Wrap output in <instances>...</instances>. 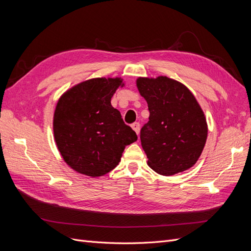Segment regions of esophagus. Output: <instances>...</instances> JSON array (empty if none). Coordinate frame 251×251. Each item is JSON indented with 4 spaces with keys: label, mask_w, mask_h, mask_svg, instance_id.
<instances>
[{
    "label": "esophagus",
    "mask_w": 251,
    "mask_h": 251,
    "mask_svg": "<svg viewBox=\"0 0 251 251\" xmlns=\"http://www.w3.org/2000/svg\"><path fill=\"white\" fill-rule=\"evenodd\" d=\"M131 126H132L133 130L135 131V133L137 134V135H139V130H140V125H139V123H134Z\"/></svg>",
    "instance_id": "obj_1"
}]
</instances>
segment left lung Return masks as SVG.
Masks as SVG:
<instances>
[{"mask_svg": "<svg viewBox=\"0 0 251 251\" xmlns=\"http://www.w3.org/2000/svg\"><path fill=\"white\" fill-rule=\"evenodd\" d=\"M136 86L147 100L148 124L140 132L148 165L163 176L196 164L207 139V123L194 94L168 76L138 77Z\"/></svg>", "mask_w": 251, "mask_h": 251, "instance_id": "obj_1", "label": "left lung"}]
</instances>
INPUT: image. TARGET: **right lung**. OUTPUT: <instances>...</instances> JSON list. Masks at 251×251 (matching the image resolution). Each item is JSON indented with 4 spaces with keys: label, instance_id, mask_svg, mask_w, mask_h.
I'll use <instances>...</instances> for the list:
<instances>
[{
    "label": "right lung",
    "instance_id": "add662e5",
    "mask_svg": "<svg viewBox=\"0 0 251 251\" xmlns=\"http://www.w3.org/2000/svg\"><path fill=\"white\" fill-rule=\"evenodd\" d=\"M120 77H96L73 86L59 97L53 115V135L64 161L72 170L96 178L118 165L137 135L126 126L111 98Z\"/></svg>",
    "mask_w": 251,
    "mask_h": 251
}]
</instances>
